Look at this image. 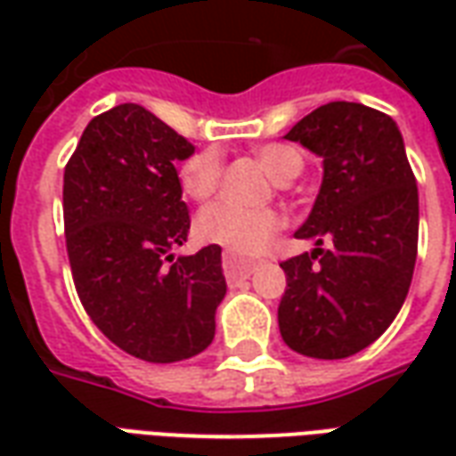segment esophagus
<instances>
[{
	"label": "esophagus",
	"mask_w": 456,
	"mask_h": 456,
	"mask_svg": "<svg viewBox=\"0 0 456 456\" xmlns=\"http://www.w3.org/2000/svg\"><path fill=\"white\" fill-rule=\"evenodd\" d=\"M222 268H224V276L227 281H237V278H248L256 268V261H247V258H239L234 254H224L222 256Z\"/></svg>",
	"instance_id": "34e87169"
}]
</instances>
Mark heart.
<instances>
[{
	"mask_svg": "<svg viewBox=\"0 0 456 456\" xmlns=\"http://www.w3.org/2000/svg\"><path fill=\"white\" fill-rule=\"evenodd\" d=\"M256 156L276 180L296 178L303 170V156L288 143L258 146ZM222 173L224 160L217 149L195 151L180 163V188L188 198L205 202L217 192ZM283 224L286 217L276 208H239L232 202H215L198 215L195 234L208 244H217L237 254H258L271 247Z\"/></svg>",
	"mask_w": 456,
	"mask_h": 456,
	"instance_id": "1",
	"label": "heart"
}]
</instances>
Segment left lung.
Returning <instances> with one entry per match:
<instances>
[{"label": "left lung", "mask_w": 456, "mask_h": 456, "mask_svg": "<svg viewBox=\"0 0 456 456\" xmlns=\"http://www.w3.org/2000/svg\"><path fill=\"white\" fill-rule=\"evenodd\" d=\"M286 139L322 156L325 178L296 232L317 248L281 264L288 286L278 327L293 352L344 359L376 342L405 303L418 256V185L395 121L366 104H322Z\"/></svg>", "instance_id": "obj_1"}]
</instances>
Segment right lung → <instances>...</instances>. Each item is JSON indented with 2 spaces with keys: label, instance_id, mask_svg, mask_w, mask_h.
Listing matches in <instances>:
<instances>
[{
  "label": "right lung",
  "instance_id": "obj_1",
  "mask_svg": "<svg viewBox=\"0 0 456 456\" xmlns=\"http://www.w3.org/2000/svg\"><path fill=\"white\" fill-rule=\"evenodd\" d=\"M195 151L141 104L97 114L63 175L65 247L85 313L136 359L173 363L215 339L222 248L173 256L190 215L175 163Z\"/></svg>",
  "mask_w": 456,
  "mask_h": 456
}]
</instances>
